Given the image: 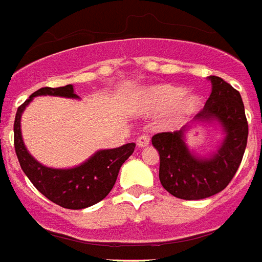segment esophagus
<instances>
[{
  "label": "esophagus",
  "instance_id": "esophagus-1",
  "mask_svg": "<svg viewBox=\"0 0 262 262\" xmlns=\"http://www.w3.org/2000/svg\"><path fill=\"white\" fill-rule=\"evenodd\" d=\"M149 141H150V139H149V137L143 134V135H139L138 139H137V145H138L139 147H145L149 145Z\"/></svg>",
  "mask_w": 262,
  "mask_h": 262
}]
</instances>
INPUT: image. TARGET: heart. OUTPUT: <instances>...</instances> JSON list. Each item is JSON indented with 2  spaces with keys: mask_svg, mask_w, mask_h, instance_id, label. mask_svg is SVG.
Here are the masks:
<instances>
[{
  "mask_svg": "<svg viewBox=\"0 0 262 262\" xmlns=\"http://www.w3.org/2000/svg\"><path fill=\"white\" fill-rule=\"evenodd\" d=\"M200 105L199 96L194 94H185L181 86L157 85L147 90L141 98L139 107L145 113H157L171 107L177 119H184L198 110Z\"/></svg>",
  "mask_w": 262,
  "mask_h": 262,
  "instance_id": "1",
  "label": "heart"
}]
</instances>
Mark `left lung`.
<instances>
[{
  "label": "left lung",
  "mask_w": 262,
  "mask_h": 262,
  "mask_svg": "<svg viewBox=\"0 0 262 262\" xmlns=\"http://www.w3.org/2000/svg\"><path fill=\"white\" fill-rule=\"evenodd\" d=\"M208 78L213 90L193 121L221 124L225 138L217 152L208 157L194 156L185 142L189 125L152 137L153 146L160 155L161 185L168 193L184 200L210 198L225 189L241 166L247 145L249 124L241 94L221 77Z\"/></svg>",
  "instance_id": "left-lung-1"
}]
</instances>
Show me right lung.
Masks as SVG:
<instances>
[{
    "label": "right lung",
    "mask_w": 262,
    "mask_h": 262,
    "mask_svg": "<svg viewBox=\"0 0 262 262\" xmlns=\"http://www.w3.org/2000/svg\"><path fill=\"white\" fill-rule=\"evenodd\" d=\"M54 95L63 98H78L74 94L72 84L58 88L44 86L31 94L23 105L17 107L13 134H15V152L20 163L23 172L31 181L45 198L49 199L60 207L70 210L90 207L105 199L112 188L115 186L120 167L133 155L135 143H125L116 149L98 150L82 164L73 168H49L31 156L27 152L21 139L20 117L26 106L33 101L34 96Z\"/></svg>",
    "instance_id": "add662e5"
}]
</instances>
